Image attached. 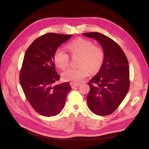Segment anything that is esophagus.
<instances>
[{
	"mask_svg": "<svg viewBox=\"0 0 149 149\" xmlns=\"http://www.w3.org/2000/svg\"><path fill=\"white\" fill-rule=\"evenodd\" d=\"M79 85V84H76V83H72V82L70 83V86H71V87L72 88H75L76 86H78Z\"/></svg>",
	"mask_w": 149,
	"mask_h": 149,
	"instance_id": "34e87169",
	"label": "esophagus"
}]
</instances>
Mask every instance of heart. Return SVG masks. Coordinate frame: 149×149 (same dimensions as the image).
Here are the masks:
<instances>
[{
	"label": "heart",
	"instance_id": "heart-1",
	"mask_svg": "<svg viewBox=\"0 0 149 149\" xmlns=\"http://www.w3.org/2000/svg\"><path fill=\"white\" fill-rule=\"evenodd\" d=\"M67 48L73 56H80L78 69L68 68L61 74L63 79L67 81L78 83L88 76L89 70L95 73L101 69L104 59V53L102 48L94 45L91 40L80 38L68 45ZM56 65L63 70L69 64V56L61 48H58L54 54Z\"/></svg>",
	"mask_w": 149,
	"mask_h": 149
}]
</instances>
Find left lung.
<instances>
[{"instance_id": "obj_1", "label": "left lung", "mask_w": 149, "mask_h": 149, "mask_svg": "<svg viewBox=\"0 0 149 149\" xmlns=\"http://www.w3.org/2000/svg\"><path fill=\"white\" fill-rule=\"evenodd\" d=\"M96 40L101 45L104 59L101 69L88 83L90 91L87 96L89 109L98 116L112 114L128 93L129 66L123 49L107 36L98 32L83 34Z\"/></svg>"}]
</instances>
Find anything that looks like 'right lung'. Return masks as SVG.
Segmentation results:
<instances>
[{
	"mask_svg": "<svg viewBox=\"0 0 149 149\" xmlns=\"http://www.w3.org/2000/svg\"><path fill=\"white\" fill-rule=\"evenodd\" d=\"M72 35L48 33L36 39L26 49L20 73V83L26 100L38 114L55 116L63 109L68 82L60 84L54 63V54Z\"/></svg>",
	"mask_w": 149,
	"mask_h": 149,
	"instance_id": "add662e5",
	"label": "right lung"
}]
</instances>
